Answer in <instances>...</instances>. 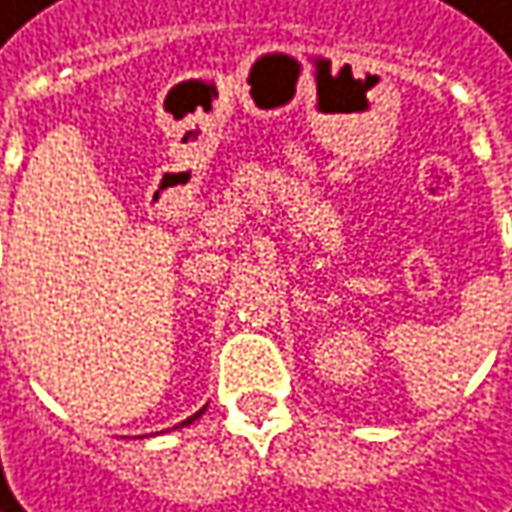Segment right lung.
<instances>
[{
    "mask_svg": "<svg viewBox=\"0 0 512 512\" xmlns=\"http://www.w3.org/2000/svg\"><path fill=\"white\" fill-rule=\"evenodd\" d=\"M202 411H205V408H202ZM202 411H196L194 417H188V420H182L179 426H188V423H194V420H196V417H199V414H202ZM179 426H176V429H179Z\"/></svg>",
    "mask_w": 512,
    "mask_h": 512,
    "instance_id": "1",
    "label": "right lung"
}]
</instances>
